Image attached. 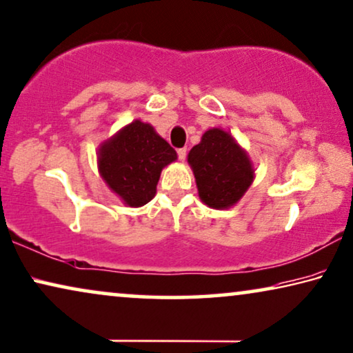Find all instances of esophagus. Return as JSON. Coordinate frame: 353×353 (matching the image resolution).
Masks as SVG:
<instances>
[{
	"instance_id": "obj_1",
	"label": "esophagus",
	"mask_w": 353,
	"mask_h": 353,
	"mask_svg": "<svg viewBox=\"0 0 353 353\" xmlns=\"http://www.w3.org/2000/svg\"><path fill=\"white\" fill-rule=\"evenodd\" d=\"M176 152H178V159H180L181 162L186 159V154H188V150H186V148H180V150H178Z\"/></svg>"
}]
</instances>
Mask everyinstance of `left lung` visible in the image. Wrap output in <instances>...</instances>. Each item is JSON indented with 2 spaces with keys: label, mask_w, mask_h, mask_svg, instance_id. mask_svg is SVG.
<instances>
[{
  "label": "left lung",
  "mask_w": 353,
  "mask_h": 353,
  "mask_svg": "<svg viewBox=\"0 0 353 353\" xmlns=\"http://www.w3.org/2000/svg\"><path fill=\"white\" fill-rule=\"evenodd\" d=\"M188 162L196 178L199 197L216 210L236 205L254 178L247 151L223 129L207 130L201 143L189 151Z\"/></svg>",
  "instance_id": "left-lung-1"
}]
</instances>
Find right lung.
<instances>
[{"label": "right lung", "mask_w": 353, "mask_h": 353, "mask_svg": "<svg viewBox=\"0 0 353 353\" xmlns=\"http://www.w3.org/2000/svg\"><path fill=\"white\" fill-rule=\"evenodd\" d=\"M173 161L175 150L139 119L101 143L97 152L101 178L129 207L145 205L156 196L162 168Z\"/></svg>", "instance_id": "right-lung-1"}]
</instances>
